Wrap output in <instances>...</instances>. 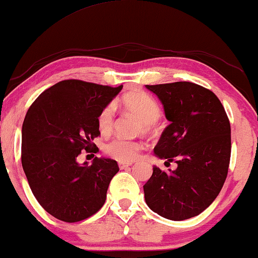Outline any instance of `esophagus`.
Listing matches in <instances>:
<instances>
[{"label": "esophagus", "mask_w": 258, "mask_h": 258, "mask_svg": "<svg viewBox=\"0 0 258 258\" xmlns=\"http://www.w3.org/2000/svg\"><path fill=\"white\" fill-rule=\"evenodd\" d=\"M119 168L120 169H125L130 166H132V162H126V161H119Z\"/></svg>", "instance_id": "esophagus-1"}]
</instances>
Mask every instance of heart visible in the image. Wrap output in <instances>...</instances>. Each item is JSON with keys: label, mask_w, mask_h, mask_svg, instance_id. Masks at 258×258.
<instances>
[{"label": "heart", "mask_w": 258, "mask_h": 258, "mask_svg": "<svg viewBox=\"0 0 258 258\" xmlns=\"http://www.w3.org/2000/svg\"><path fill=\"white\" fill-rule=\"evenodd\" d=\"M120 104L128 112L133 113L141 120L145 127H149L159 120L161 117V107L152 96L144 91H131L122 96ZM114 106L112 104L105 106L98 116V127L102 133H109L113 127ZM141 149L138 141L128 140L117 137L104 146V152L113 159L120 161H133L137 159Z\"/></svg>", "instance_id": "obj_1"}]
</instances>
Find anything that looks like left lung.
Returning a JSON list of instances; mask_svg holds the SVG:
<instances>
[{
    "instance_id": "1",
    "label": "left lung",
    "mask_w": 258,
    "mask_h": 258,
    "mask_svg": "<svg viewBox=\"0 0 258 258\" xmlns=\"http://www.w3.org/2000/svg\"><path fill=\"white\" fill-rule=\"evenodd\" d=\"M162 103L167 120L154 154L177 169L156 166L144 185L149 209L169 220L201 214L221 191L230 160V124L212 91L192 82L146 86Z\"/></svg>"
}]
</instances>
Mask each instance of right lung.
Here are the masks:
<instances>
[{
	"label": "right lung",
	"mask_w": 258,
	"mask_h": 258,
	"mask_svg": "<svg viewBox=\"0 0 258 258\" xmlns=\"http://www.w3.org/2000/svg\"><path fill=\"white\" fill-rule=\"evenodd\" d=\"M122 89L80 80H64L40 94L22 127V166L31 191L43 209L66 222L91 217L104 205L119 171L117 161L95 157L79 163L101 132L98 116Z\"/></svg>",
	"instance_id": "1"
}]
</instances>
